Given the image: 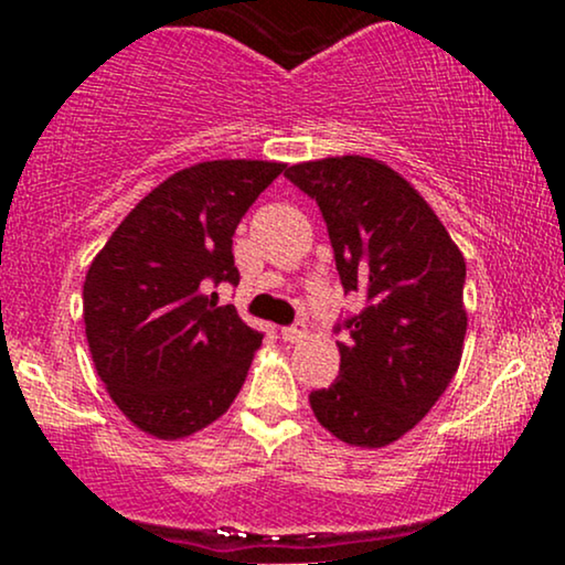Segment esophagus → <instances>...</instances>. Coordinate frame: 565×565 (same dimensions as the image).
Masks as SVG:
<instances>
[{
	"label": "esophagus",
	"instance_id": "obj_1",
	"mask_svg": "<svg viewBox=\"0 0 565 565\" xmlns=\"http://www.w3.org/2000/svg\"><path fill=\"white\" fill-rule=\"evenodd\" d=\"M305 337H308V327H305V323H295V327L281 329V340L289 342V345H297V342H302Z\"/></svg>",
	"mask_w": 565,
	"mask_h": 565
}]
</instances>
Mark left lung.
<instances>
[{
    "label": "left lung",
    "instance_id": "1",
    "mask_svg": "<svg viewBox=\"0 0 565 565\" xmlns=\"http://www.w3.org/2000/svg\"><path fill=\"white\" fill-rule=\"evenodd\" d=\"M287 178L316 199L345 291L366 308L345 327L340 377L310 393L334 438L382 449L404 438L444 395L465 350V257L404 174L369 157L291 164Z\"/></svg>",
    "mask_w": 565,
    "mask_h": 565
}]
</instances>
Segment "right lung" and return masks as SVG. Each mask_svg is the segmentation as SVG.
<instances>
[{
  "label": "right lung",
  "instance_id": "1",
  "mask_svg": "<svg viewBox=\"0 0 565 565\" xmlns=\"http://www.w3.org/2000/svg\"><path fill=\"white\" fill-rule=\"evenodd\" d=\"M281 161H199L142 196L84 278V332L121 414L159 440L204 430L242 391L263 334L212 284H238L233 233ZM215 295V291H212Z\"/></svg>",
  "mask_w": 565,
  "mask_h": 565
}]
</instances>
